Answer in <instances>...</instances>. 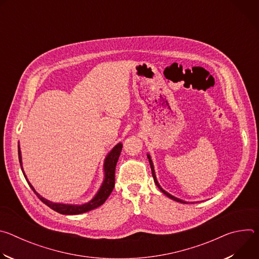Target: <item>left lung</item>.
Returning <instances> with one entry per match:
<instances>
[{
    "label": "left lung",
    "mask_w": 259,
    "mask_h": 259,
    "mask_svg": "<svg viewBox=\"0 0 259 259\" xmlns=\"http://www.w3.org/2000/svg\"><path fill=\"white\" fill-rule=\"evenodd\" d=\"M147 158H149V161H150V165H151V169H152V173H153V177H154V181H155V183H156V186L161 190V192L162 193H164V195H166L168 198H170V199H172V200H174V201H176V202H179V203H187V202H184V201H182V200H180V199H178V198H175V197H173V196H171L169 193H167L166 191H164L162 188H161V186L159 184V182H158V180H157V177H156V174H155V169H154V164H153V161H152V159H151V156L150 155H147Z\"/></svg>",
    "instance_id": "1"
}]
</instances>
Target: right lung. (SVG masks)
I'll use <instances>...</instances> for the list:
<instances>
[{"mask_svg":"<svg viewBox=\"0 0 259 259\" xmlns=\"http://www.w3.org/2000/svg\"><path fill=\"white\" fill-rule=\"evenodd\" d=\"M122 143H118L114 149L108 153V155L106 156L105 160H104V180L101 184V187L99 189V191L97 192V194L95 195V197L89 201L86 204L83 205H67V204H60V203H53L49 200L44 199L43 197H41L38 193H36L33 189V187L29 183V181L27 180L23 168H22V161H21V152L19 149L18 145V158H19V163H20V167L22 170V173L26 179V181L28 182L30 189L33 191V193L38 196V198L44 203L46 204L48 207H50L52 210L60 213V214H64V215H76V214H81V213H85L88 211H91L99 206H101L106 199L108 198V196L110 195V193L113 192L114 187H115V170H116V165L117 162L119 160V157L121 155V151H122Z\"/></svg>","mask_w":259,"mask_h":259,"instance_id":"add662e5","label":"right lung"}]
</instances>
